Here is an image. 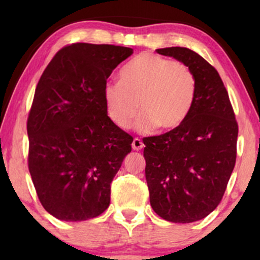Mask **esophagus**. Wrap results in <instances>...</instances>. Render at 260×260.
Instances as JSON below:
<instances>
[{
    "mask_svg": "<svg viewBox=\"0 0 260 260\" xmlns=\"http://www.w3.org/2000/svg\"><path fill=\"white\" fill-rule=\"evenodd\" d=\"M131 145H133L134 150H141V149L144 147L143 142H142L141 138H135V140L133 141V144Z\"/></svg>",
    "mask_w": 260,
    "mask_h": 260,
    "instance_id": "1",
    "label": "esophagus"
}]
</instances>
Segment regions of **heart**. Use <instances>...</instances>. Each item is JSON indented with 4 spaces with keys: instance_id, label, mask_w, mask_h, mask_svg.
Segmentation results:
<instances>
[{
    "instance_id": "heart-1",
    "label": "heart",
    "mask_w": 260,
    "mask_h": 260,
    "mask_svg": "<svg viewBox=\"0 0 260 260\" xmlns=\"http://www.w3.org/2000/svg\"><path fill=\"white\" fill-rule=\"evenodd\" d=\"M197 97L195 77L186 63L142 53L119 72V81L104 87V102L110 119L119 129H129L138 113L137 126L148 133L158 127H179L191 111Z\"/></svg>"
}]
</instances>
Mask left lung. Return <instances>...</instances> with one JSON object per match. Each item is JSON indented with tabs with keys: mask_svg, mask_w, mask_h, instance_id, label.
<instances>
[{
	"mask_svg": "<svg viewBox=\"0 0 260 260\" xmlns=\"http://www.w3.org/2000/svg\"><path fill=\"white\" fill-rule=\"evenodd\" d=\"M156 52L189 67L197 97L179 127L143 138L150 205L167 221L194 222L214 211L225 194L236 166L238 123L229 92L211 63L186 47Z\"/></svg>",
	"mask_w": 260,
	"mask_h": 260,
	"instance_id": "left-lung-1",
	"label": "left lung"
}]
</instances>
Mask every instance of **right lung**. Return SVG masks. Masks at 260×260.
Here are the masks:
<instances>
[{"instance_id": "right-lung-1", "label": "right lung", "mask_w": 260, "mask_h": 260, "mask_svg": "<svg viewBox=\"0 0 260 260\" xmlns=\"http://www.w3.org/2000/svg\"><path fill=\"white\" fill-rule=\"evenodd\" d=\"M133 53L115 45H67L39 80L27 119L28 169L41 205L56 219L84 221L109 207L110 184L134 138L110 119L104 87Z\"/></svg>"}]
</instances>
